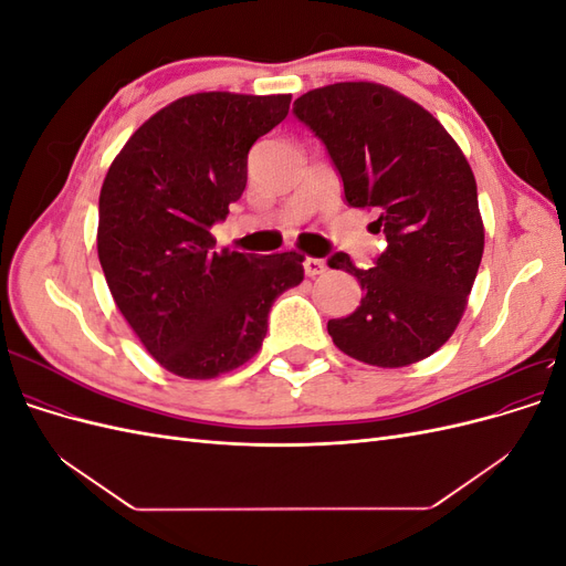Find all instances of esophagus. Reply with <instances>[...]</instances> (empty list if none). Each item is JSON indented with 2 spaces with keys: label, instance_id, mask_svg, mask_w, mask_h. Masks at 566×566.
<instances>
[{
  "label": "esophagus",
  "instance_id": "esophagus-1",
  "mask_svg": "<svg viewBox=\"0 0 566 566\" xmlns=\"http://www.w3.org/2000/svg\"><path fill=\"white\" fill-rule=\"evenodd\" d=\"M304 273L310 279L321 276V273H325V262L316 260V256H306V260H304Z\"/></svg>",
  "mask_w": 566,
  "mask_h": 566
}]
</instances>
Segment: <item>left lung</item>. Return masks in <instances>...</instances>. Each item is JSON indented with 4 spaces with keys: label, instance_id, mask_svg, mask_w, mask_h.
I'll return each instance as SVG.
<instances>
[{
    "label": "left lung",
    "instance_id": "1",
    "mask_svg": "<svg viewBox=\"0 0 566 566\" xmlns=\"http://www.w3.org/2000/svg\"><path fill=\"white\" fill-rule=\"evenodd\" d=\"M295 115L328 148L352 208L375 210L387 248L370 269L339 252L361 304L328 321L339 352L378 368L434 354L458 328L484 252L468 158L439 119L378 82H335L302 94Z\"/></svg>",
    "mask_w": 566,
    "mask_h": 566
}]
</instances>
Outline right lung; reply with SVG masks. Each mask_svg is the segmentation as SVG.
I'll return each mask as SVG.
<instances>
[{
  "label": "right lung",
  "instance_id": "1",
  "mask_svg": "<svg viewBox=\"0 0 566 566\" xmlns=\"http://www.w3.org/2000/svg\"><path fill=\"white\" fill-rule=\"evenodd\" d=\"M290 94L200 92L150 115L98 196L96 250L111 295L156 361L188 380L260 352L271 304L304 279V254L214 252L210 227L248 184V150L283 123Z\"/></svg>",
  "mask_w": 566,
  "mask_h": 566
}]
</instances>
